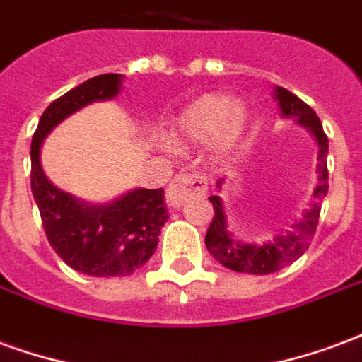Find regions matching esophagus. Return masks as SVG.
I'll use <instances>...</instances> for the list:
<instances>
[{
	"mask_svg": "<svg viewBox=\"0 0 362 362\" xmlns=\"http://www.w3.org/2000/svg\"><path fill=\"white\" fill-rule=\"evenodd\" d=\"M207 192L204 176L196 174H176L166 188V204L170 207H182L189 197H202Z\"/></svg>",
	"mask_w": 362,
	"mask_h": 362,
	"instance_id": "obj_1",
	"label": "esophagus"
}]
</instances>
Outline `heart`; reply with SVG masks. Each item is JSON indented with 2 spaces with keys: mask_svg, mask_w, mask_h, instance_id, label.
Here are the masks:
<instances>
[{
  "mask_svg": "<svg viewBox=\"0 0 362 362\" xmlns=\"http://www.w3.org/2000/svg\"><path fill=\"white\" fill-rule=\"evenodd\" d=\"M248 124V110L244 104L230 103V98L207 93L184 108L176 116L173 134L180 143H202L213 137V147L227 153L243 137Z\"/></svg>",
  "mask_w": 362,
  "mask_h": 362,
  "instance_id": "1",
  "label": "heart"
}]
</instances>
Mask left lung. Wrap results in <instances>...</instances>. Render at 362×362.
Returning <instances> with one entry per match:
<instances>
[{"label": "left lung", "mask_w": 362, "mask_h": 362, "mask_svg": "<svg viewBox=\"0 0 362 362\" xmlns=\"http://www.w3.org/2000/svg\"><path fill=\"white\" fill-rule=\"evenodd\" d=\"M275 100L279 103L281 116L296 118V122L304 126L318 143V186L314 189V197L322 199L327 194V137L322 129L320 118L308 104H304L298 96L288 93L283 87H275ZM223 178L217 182V188L223 186ZM209 202L213 204V221L207 235L205 246L213 258L228 269L238 273H252V275H267V273L279 272L296 258H300L304 250L310 246V240L316 233L320 217V205L312 204L308 211L304 213L300 221L291 225V230L273 236L269 243L264 244H243L235 240V236L228 233L227 217L223 209V202L219 196H211Z\"/></svg>", "instance_id": "obj_1"}]
</instances>
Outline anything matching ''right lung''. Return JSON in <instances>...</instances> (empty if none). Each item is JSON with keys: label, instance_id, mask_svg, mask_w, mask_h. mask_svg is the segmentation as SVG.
I'll return each mask as SVG.
<instances>
[{"label": "right lung", "instance_id": "obj_1", "mask_svg": "<svg viewBox=\"0 0 362 362\" xmlns=\"http://www.w3.org/2000/svg\"><path fill=\"white\" fill-rule=\"evenodd\" d=\"M122 77L96 75L56 98L44 110L30 145V189L46 238L67 266L93 277H126L149 262L168 219L165 192L137 188L106 205L85 204L46 178L40 147L62 119L95 100L118 95Z\"/></svg>", "mask_w": 362, "mask_h": 362}]
</instances>
